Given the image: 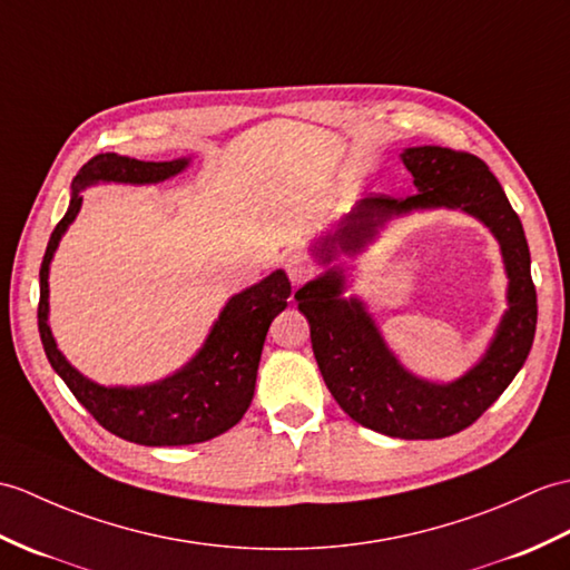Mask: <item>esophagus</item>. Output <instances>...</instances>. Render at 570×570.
<instances>
[{
	"label": "esophagus",
	"instance_id": "esophagus-1",
	"mask_svg": "<svg viewBox=\"0 0 570 570\" xmlns=\"http://www.w3.org/2000/svg\"><path fill=\"white\" fill-rule=\"evenodd\" d=\"M284 269L288 274V279L294 286H301L303 282H308L313 276V264L303 257V255H291L284 259Z\"/></svg>",
	"mask_w": 570,
	"mask_h": 570
}]
</instances>
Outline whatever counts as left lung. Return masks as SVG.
<instances>
[{"instance_id":"1","label":"left lung","mask_w":570,"mask_h":570,"mask_svg":"<svg viewBox=\"0 0 570 570\" xmlns=\"http://www.w3.org/2000/svg\"><path fill=\"white\" fill-rule=\"evenodd\" d=\"M413 175V196H366L313 247L317 262L360 255L395 216L428 208H459L479 218L500 243L508 274V311L481 362L452 383L410 374L383 342L360 298H342L345 274L330 267L296 291L308 317L315 362L325 386L360 425L399 440H442L473 425L518 376L537 330V288L529 272V247L520 216L500 181L471 153L422 145L401 153Z\"/></svg>"}]
</instances>
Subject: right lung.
<instances>
[{
	"mask_svg": "<svg viewBox=\"0 0 570 570\" xmlns=\"http://www.w3.org/2000/svg\"><path fill=\"white\" fill-rule=\"evenodd\" d=\"M189 165V157L171 163H142L116 153L97 155L77 171L68 214L52 230L41 264L38 333L50 366L68 383L104 430L145 446H181L214 440L243 420L255 395L257 366L272 321L286 308L288 276L276 269L267 279L235 294L210 327L204 347L171 376L148 386H99L65 360L48 325V272L60 237L82 208V189L99 181L157 184Z\"/></svg>",
	"mask_w": 570,
	"mask_h": 570,
	"instance_id": "obj_1",
	"label": "right lung"
}]
</instances>
